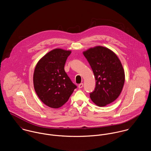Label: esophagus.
Masks as SVG:
<instances>
[{"label": "esophagus", "mask_w": 151, "mask_h": 151, "mask_svg": "<svg viewBox=\"0 0 151 151\" xmlns=\"http://www.w3.org/2000/svg\"><path fill=\"white\" fill-rule=\"evenodd\" d=\"M83 83L79 84L78 85V87H79V88H82V87H83Z\"/></svg>", "instance_id": "34e87169"}]
</instances>
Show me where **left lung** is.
Returning <instances> with one entry per match:
<instances>
[{"label": "left lung", "instance_id": "obj_1", "mask_svg": "<svg viewBox=\"0 0 151 151\" xmlns=\"http://www.w3.org/2000/svg\"><path fill=\"white\" fill-rule=\"evenodd\" d=\"M83 53L96 81L90 99L99 106H106L117 99L123 87L125 75L122 63L115 53L100 46Z\"/></svg>", "mask_w": 151, "mask_h": 151}]
</instances>
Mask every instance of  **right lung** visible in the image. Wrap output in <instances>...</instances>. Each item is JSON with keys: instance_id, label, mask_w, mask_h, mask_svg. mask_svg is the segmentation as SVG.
Segmentation results:
<instances>
[{"instance_id": "add662e5", "label": "right lung", "mask_w": 151, "mask_h": 151, "mask_svg": "<svg viewBox=\"0 0 151 151\" xmlns=\"http://www.w3.org/2000/svg\"><path fill=\"white\" fill-rule=\"evenodd\" d=\"M70 53L69 50L54 49L38 61L35 69V90L40 100L52 108H58L65 104L77 87L64 70Z\"/></svg>"}]
</instances>
